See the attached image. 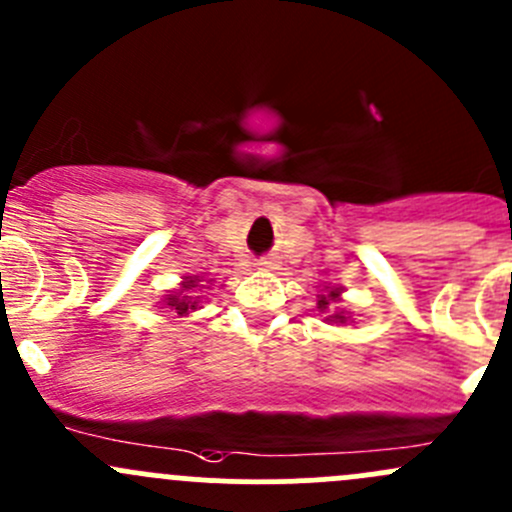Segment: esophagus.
Instances as JSON below:
<instances>
[{
    "label": "esophagus",
    "instance_id": "obj_1",
    "mask_svg": "<svg viewBox=\"0 0 512 512\" xmlns=\"http://www.w3.org/2000/svg\"><path fill=\"white\" fill-rule=\"evenodd\" d=\"M262 265H265V267H272V262H262Z\"/></svg>",
    "mask_w": 512,
    "mask_h": 512
}]
</instances>
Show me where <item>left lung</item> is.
<instances>
[{
	"label": "left lung",
	"instance_id": "8db88e82",
	"mask_svg": "<svg viewBox=\"0 0 512 512\" xmlns=\"http://www.w3.org/2000/svg\"><path fill=\"white\" fill-rule=\"evenodd\" d=\"M332 299H337V289H332V294H329V297H324V294H322V297H319V302H317V307L324 312V309H327L329 304H332ZM344 319H347V317H344V314L339 312V314H334L332 322H344Z\"/></svg>",
	"mask_w": 512,
	"mask_h": 512
}]
</instances>
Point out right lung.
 <instances>
[{
    "instance_id": "add662e5",
    "label": "right lung",
    "mask_w": 512,
    "mask_h": 512,
    "mask_svg": "<svg viewBox=\"0 0 512 512\" xmlns=\"http://www.w3.org/2000/svg\"><path fill=\"white\" fill-rule=\"evenodd\" d=\"M195 282H200L198 277H188V282H185L183 289H180L178 294H170L168 307L175 309L178 314H188V312H193V309H198L200 297H195V292H193V289L198 287Z\"/></svg>"
}]
</instances>
